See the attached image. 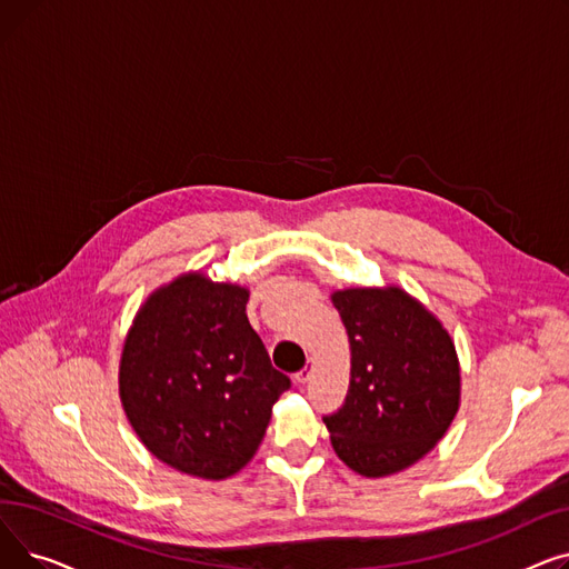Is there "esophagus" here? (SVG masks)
Listing matches in <instances>:
<instances>
[{"label": "esophagus", "instance_id": "obj_1", "mask_svg": "<svg viewBox=\"0 0 569 569\" xmlns=\"http://www.w3.org/2000/svg\"><path fill=\"white\" fill-rule=\"evenodd\" d=\"M311 373H313V365H307L300 373H295V382H297V385H305V382H309Z\"/></svg>", "mask_w": 569, "mask_h": 569}]
</instances>
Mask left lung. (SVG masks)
Listing matches in <instances>:
<instances>
[{
    "mask_svg": "<svg viewBox=\"0 0 569 569\" xmlns=\"http://www.w3.org/2000/svg\"><path fill=\"white\" fill-rule=\"evenodd\" d=\"M348 335L350 385L325 417L337 457L378 480L425 459L461 406V365L442 320L401 286L330 295Z\"/></svg>",
    "mask_w": 569,
    "mask_h": 569,
    "instance_id": "obj_1",
    "label": "left lung"
}]
</instances>
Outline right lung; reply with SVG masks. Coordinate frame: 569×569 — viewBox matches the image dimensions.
I'll return each instance as SVG.
<instances>
[{"label": "right lung", "instance_id": "1", "mask_svg": "<svg viewBox=\"0 0 569 569\" xmlns=\"http://www.w3.org/2000/svg\"><path fill=\"white\" fill-rule=\"evenodd\" d=\"M249 288L182 272L147 295L119 355V401L161 463L200 480L242 470L290 387L247 318Z\"/></svg>", "mask_w": 569, "mask_h": 569}]
</instances>
